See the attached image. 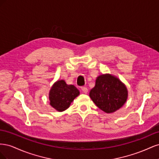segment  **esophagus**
I'll use <instances>...</instances> for the list:
<instances>
[{"mask_svg":"<svg viewBox=\"0 0 159 159\" xmlns=\"http://www.w3.org/2000/svg\"><path fill=\"white\" fill-rule=\"evenodd\" d=\"M81 91H82V92L84 93H88V89L86 87H81Z\"/></svg>","mask_w":159,"mask_h":159,"instance_id":"obj_1","label":"esophagus"}]
</instances>
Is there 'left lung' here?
Listing matches in <instances>:
<instances>
[{"label":"left lung","mask_w":159,"mask_h":159,"mask_svg":"<svg viewBox=\"0 0 159 159\" xmlns=\"http://www.w3.org/2000/svg\"><path fill=\"white\" fill-rule=\"evenodd\" d=\"M89 97L100 109L111 113L116 111L126 102L128 91L117 77L106 74L98 77Z\"/></svg>","instance_id":"obj_1"}]
</instances>
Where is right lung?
I'll use <instances>...</instances> for the list:
<instances>
[{
	"label": "right lung",
	"mask_w": 159,
	"mask_h": 159,
	"mask_svg": "<svg viewBox=\"0 0 159 159\" xmlns=\"http://www.w3.org/2000/svg\"><path fill=\"white\" fill-rule=\"evenodd\" d=\"M80 95V91L73 85L66 84L63 80L57 81L49 93L50 104L57 111H64Z\"/></svg>",
	"instance_id": "right-lung-1"
}]
</instances>
